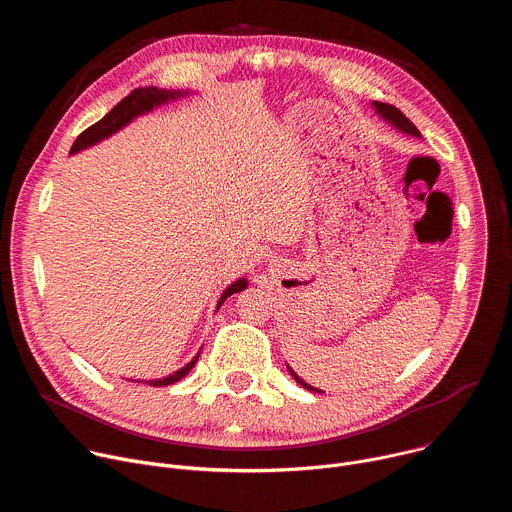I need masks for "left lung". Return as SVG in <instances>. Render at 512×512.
Masks as SVG:
<instances>
[{"label": "left lung", "instance_id": "left-lung-1", "mask_svg": "<svg viewBox=\"0 0 512 512\" xmlns=\"http://www.w3.org/2000/svg\"><path fill=\"white\" fill-rule=\"evenodd\" d=\"M373 109H375V113L381 117V119H385L389 125H393L397 131H401V133H407V135H411V137H421V133H419V129L397 109V107H393V105H387V103H379V101H373ZM287 371H289V375L296 379V383L298 385H302L304 389H308V391H318V389H314L312 385H308L304 379H300L294 371H291V367L287 364ZM320 393V391H318Z\"/></svg>", "mask_w": 512, "mask_h": 512}]
</instances>
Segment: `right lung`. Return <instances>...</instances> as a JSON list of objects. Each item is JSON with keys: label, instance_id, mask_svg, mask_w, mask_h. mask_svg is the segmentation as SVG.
Wrapping results in <instances>:
<instances>
[{"label": "right lung", "instance_id": "obj_1", "mask_svg": "<svg viewBox=\"0 0 512 512\" xmlns=\"http://www.w3.org/2000/svg\"><path fill=\"white\" fill-rule=\"evenodd\" d=\"M190 91H180V89H158V87H141V89H135L131 91V95H127L123 101H119L101 121H97L95 125H91L89 129H85L77 141L72 143L70 148V156H75L87 148H93V145L101 143L103 139L111 137L113 133L121 131L123 127H127L133 119L145 115L154 111L156 107H162L166 103H172V101H178V99H184L188 97ZM247 277H239L237 281H233L229 287H225V291L221 294V298H218V304H216V310L221 308L225 304L227 298H231L233 294H239V291L247 289ZM200 354V352H198ZM198 354L188 362L184 364L182 369H178L176 373L164 377V379H150V381H137L133 379L135 383H143V385H150V387H168V385H174L178 383L180 379H184L192 367L198 360Z\"/></svg>", "mask_w": 512, "mask_h": 512}]
</instances>
